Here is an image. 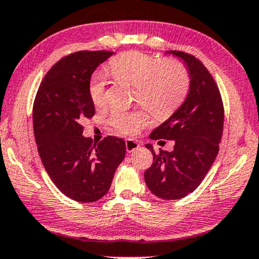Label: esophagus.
<instances>
[{"label": "esophagus", "instance_id": "obj_1", "mask_svg": "<svg viewBox=\"0 0 259 259\" xmlns=\"http://www.w3.org/2000/svg\"><path fill=\"white\" fill-rule=\"evenodd\" d=\"M125 148H126L127 153H133V151L139 149L140 144H139V142H136V141H134V140H126L125 141Z\"/></svg>", "mask_w": 259, "mask_h": 259}]
</instances>
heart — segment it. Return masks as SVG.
Returning a JSON list of instances; mask_svg holds the SVG:
<instances>
[{
    "mask_svg": "<svg viewBox=\"0 0 259 259\" xmlns=\"http://www.w3.org/2000/svg\"><path fill=\"white\" fill-rule=\"evenodd\" d=\"M109 70L116 79L134 86L137 103L156 117L171 115L188 94V71L178 60L162 61L142 52L132 51L113 58ZM89 94L96 108L106 104V80L102 72L92 75ZM146 123V115L140 111L115 110L110 117V124L125 135H134Z\"/></svg>",
    "mask_w": 259,
    "mask_h": 259,
    "instance_id": "heart-1",
    "label": "heart"
}]
</instances>
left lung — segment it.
I'll list each match as a JSON object with an SVG mask.
<instances>
[{
    "label": "left lung",
    "mask_w": 259,
    "mask_h": 259,
    "mask_svg": "<svg viewBox=\"0 0 259 259\" xmlns=\"http://www.w3.org/2000/svg\"><path fill=\"white\" fill-rule=\"evenodd\" d=\"M168 53L180 58L189 74V92L182 105L150 134L151 140H173V151L153 154V164L144 171L150 192L158 198H185L201 184L219 151L224 126V105L214 79L194 55L181 51Z\"/></svg>",
    "instance_id": "obj_1"
}]
</instances>
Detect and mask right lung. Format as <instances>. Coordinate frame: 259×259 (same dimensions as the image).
Listing matches in <instances>:
<instances>
[{
    "instance_id": "right-lung-1",
    "label": "right lung",
    "mask_w": 259,
    "mask_h": 259,
    "mask_svg": "<svg viewBox=\"0 0 259 259\" xmlns=\"http://www.w3.org/2000/svg\"><path fill=\"white\" fill-rule=\"evenodd\" d=\"M112 54L80 51L63 58L45 75L34 101V136L45 169L61 193L79 202L103 198L125 156L122 139L94 143L82 136V120L95 115L91 75Z\"/></svg>"
}]
</instances>
